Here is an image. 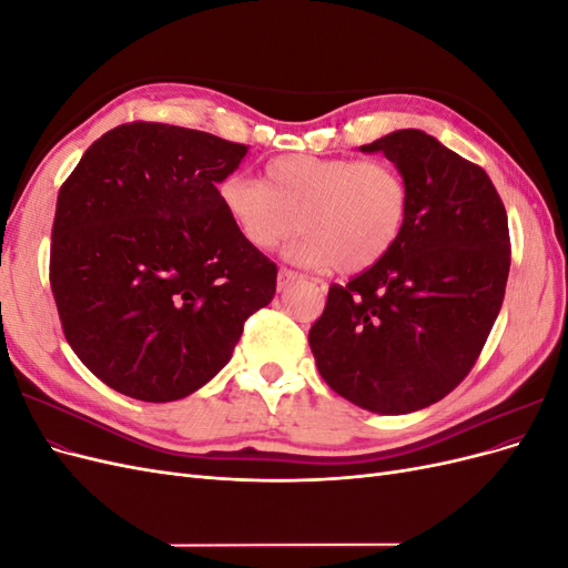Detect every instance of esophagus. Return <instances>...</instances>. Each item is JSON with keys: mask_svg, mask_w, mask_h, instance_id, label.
Instances as JSON below:
<instances>
[{"mask_svg": "<svg viewBox=\"0 0 568 568\" xmlns=\"http://www.w3.org/2000/svg\"><path fill=\"white\" fill-rule=\"evenodd\" d=\"M301 277L298 272H294V270H286V267H282L280 270V274H277V286L280 288H286L291 282H296Z\"/></svg>", "mask_w": 568, "mask_h": 568, "instance_id": "34e87169", "label": "esophagus"}]
</instances>
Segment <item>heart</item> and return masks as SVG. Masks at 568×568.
Masks as SVG:
<instances>
[{"label": "heart", "instance_id": "heart-1", "mask_svg": "<svg viewBox=\"0 0 568 568\" xmlns=\"http://www.w3.org/2000/svg\"><path fill=\"white\" fill-rule=\"evenodd\" d=\"M217 201L234 230L255 251L284 248L291 263L363 272L395 246L409 211V186L386 161L322 159L288 153L267 163L265 184L230 173Z\"/></svg>", "mask_w": 568, "mask_h": 568}]
</instances>
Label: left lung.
I'll list each match as a JSON object with an SVG mask.
<instances>
[{
	"label": "left lung",
	"mask_w": 568,
	"mask_h": 568,
	"mask_svg": "<svg viewBox=\"0 0 568 568\" xmlns=\"http://www.w3.org/2000/svg\"><path fill=\"white\" fill-rule=\"evenodd\" d=\"M384 153L409 186L395 246L334 284L307 341L322 379L376 415L445 398L474 367L509 274L505 205L484 168L422 130L359 146Z\"/></svg>",
	"instance_id": "obj_1"
}]
</instances>
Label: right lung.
I'll return each instance as SVG.
<instances>
[{"label":"right lung","mask_w":568,"mask_h":568,"mask_svg":"<svg viewBox=\"0 0 568 568\" xmlns=\"http://www.w3.org/2000/svg\"><path fill=\"white\" fill-rule=\"evenodd\" d=\"M248 146L130 123L84 151L61 186L49 282L65 341L97 379L144 403L199 390L277 288L217 201Z\"/></svg>","instance_id":"1"}]
</instances>
